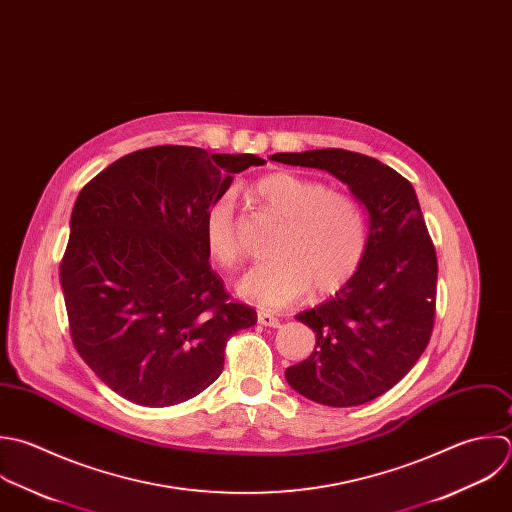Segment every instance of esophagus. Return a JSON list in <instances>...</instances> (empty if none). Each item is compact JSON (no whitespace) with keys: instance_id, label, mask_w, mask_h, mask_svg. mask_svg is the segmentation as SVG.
<instances>
[{"instance_id":"1","label":"esophagus","mask_w":512,"mask_h":512,"mask_svg":"<svg viewBox=\"0 0 512 512\" xmlns=\"http://www.w3.org/2000/svg\"><path fill=\"white\" fill-rule=\"evenodd\" d=\"M257 321H259L261 325H265V327H273V329L281 325V321H279L275 315L267 313V311H259V315H257Z\"/></svg>"}]
</instances>
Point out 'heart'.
<instances>
[{"instance_id":"b5f03b06","label":"heart","mask_w":512,"mask_h":512,"mask_svg":"<svg viewBox=\"0 0 512 512\" xmlns=\"http://www.w3.org/2000/svg\"><path fill=\"white\" fill-rule=\"evenodd\" d=\"M253 193L281 219L269 261L257 263L241 281L239 293L263 309H281L309 291L331 293L343 287L361 267L369 227L361 203L329 185L295 173L261 177ZM207 253L231 269L241 257L235 199L221 193L203 219Z\"/></svg>"}]
</instances>
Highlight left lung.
<instances>
[{
	"label": "left lung",
	"mask_w": 512,
	"mask_h": 512,
	"mask_svg": "<svg viewBox=\"0 0 512 512\" xmlns=\"http://www.w3.org/2000/svg\"><path fill=\"white\" fill-rule=\"evenodd\" d=\"M273 161L325 169L369 211L357 273L297 319L315 351L285 371L303 397L327 407L365 405L395 387L429 345L437 305V251L413 185L375 157L347 149L275 153Z\"/></svg>",
	"instance_id": "8db88e82"
}]
</instances>
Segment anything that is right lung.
<instances>
[{
    "label": "right lung",
    "mask_w": 512,
    "mask_h": 512,
    "mask_svg": "<svg viewBox=\"0 0 512 512\" xmlns=\"http://www.w3.org/2000/svg\"><path fill=\"white\" fill-rule=\"evenodd\" d=\"M265 159L157 145L97 173L77 195L59 265L79 357L123 399L169 407L205 391L225 345L257 323L211 269L205 211Z\"/></svg>",
    "instance_id": "obj_1"
}]
</instances>
